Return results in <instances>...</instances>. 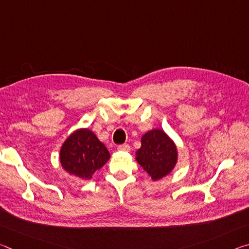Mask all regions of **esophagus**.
I'll return each mask as SVG.
<instances>
[{"label":"esophagus","mask_w":249,"mask_h":249,"mask_svg":"<svg viewBox=\"0 0 249 249\" xmlns=\"http://www.w3.org/2000/svg\"><path fill=\"white\" fill-rule=\"evenodd\" d=\"M117 149H119L120 151H129L130 150V147L127 144H123V145L117 146Z\"/></svg>","instance_id":"1"}]
</instances>
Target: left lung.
<instances>
[{
  "mask_svg": "<svg viewBox=\"0 0 249 249\" xmlns=\"http://www.w3.org/2000/svg\"><path fill=\"white\" fill-rule=\"evenodd\" d=\"M136 160L153 180H159L174 169L177 148L161 129H153L142 137V147L136 151Z\"/></svg>",
  "mask_w": 249,
  "mask_h": 249,
  "instance_id": "1",
  "label": "left lung"
}]
</instances>
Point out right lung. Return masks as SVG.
<instances>
[{
  "mask_svg": "<svg viewBox=\"0 0 249 249\" xmlns=\"http://www.w3.org/2000/svg\"><path fill=\"white\" fill-rule=\"evenodd\" d=\"M109 159V153L89 129H79L67 138L60 150L62 167L69 174L90 179Z\"/></svg>",
  "mask_w": 249,
  "mask_h": 249,
  "instance_id": "1",
  "label": "right lung"
}]
</instances>
